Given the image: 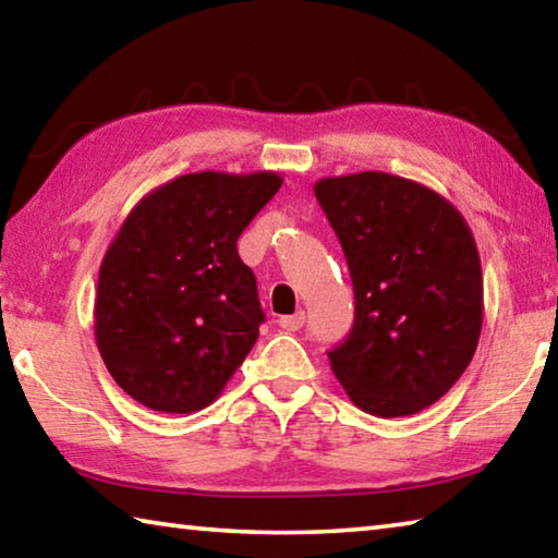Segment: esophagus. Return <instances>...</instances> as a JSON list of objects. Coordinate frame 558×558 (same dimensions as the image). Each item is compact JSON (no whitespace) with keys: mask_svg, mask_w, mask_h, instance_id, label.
Returning a JSON list of instances; mask_svg holds the SVG:
<instances>
[{"mask_svg":"<svg viewBox=\"0 0 558 558\" xmlns=\"http://www.w3.org/2000/svg\"><path fill=\"white\" fill-rule=\"evenodd\" d=\"M302 325H305V313H302V310H298L295 315L280 317V327L286 329V332H298Z\"/></svg>","mask_w":558,"mask_h":558,"instance_id":"esophagus-1","label":"esophagus"}]
</instances>
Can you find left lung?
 <instances>
[{
	"label": "left lung",
	"instance_id": "left-lung-1",
	"mask_svg": "<svg viewBox=\"0 0 558 558\" xmlns=\"http://www.w3.org/2000/svg\"><path fill=\"white\" fill-rule=\"evenodd\" d=\"M354 286V327L329 364L356 409L379 418L436 403L483 332L475 235L430 186L389 172L315 182Z\"/></svg>",
	"mask_w": 558,
	"mask_h": 558
}]
</instances>
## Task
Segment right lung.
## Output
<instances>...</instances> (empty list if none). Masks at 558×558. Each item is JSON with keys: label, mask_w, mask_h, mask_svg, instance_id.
I'll use <instances>...</instances> for the list:
<instances>
[{"label": "right lung", "mask_w": 558, "mask_h": 558, "mask_svg": "<svg viewBox=\"0 0 558 558\" xmlns=\"http://www.w3.org/2000/svg\"><path fill=\"white\" fill-rule=\"evenodd\" d=\"M278 172H192L145 194L100 263L93 327L116 384L159 413L211 405L256 344L263 310L235 241Z\"/></svg>", "instance_id": "add662e5"}]
</instances>
